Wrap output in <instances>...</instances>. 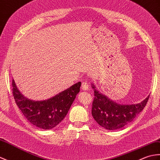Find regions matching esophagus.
<instances>
[{
  "mask_svg": "<svg viewBox=\"0 0 160 160\" xmlns=\"http://www.w3.org/2000/svg\"><path fill=\"white\" fill-rule=\"evenodd\" d=\"M82 90H87V89H88L89 88V85L88 84L87 82H82Z\"/></svg>",
  "mask_w": 160,
  "mask_h": 160,
  "instance_id": "esophagus-1",
  "label": "esophagus"
}]
</instances>
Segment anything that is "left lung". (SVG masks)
Here are the masks:
<instances>
[{"mask_svg":"<svg viewBox=\"0 0 160 160\" xmlns=\"http://www.w3.org/2000/svg\"><path fill=\"white\" fill-rule=\"evenodd\" d=\"M94 95L91 113L98 123L108 130L123 128L133 121L145 107L149 95L139 103L136 104H118L100 92L93 84Z\"/></svg>","mask_w":160,"mask_h":160,"instance_id":"8db88e82","label":"left lung"}]
</instances>
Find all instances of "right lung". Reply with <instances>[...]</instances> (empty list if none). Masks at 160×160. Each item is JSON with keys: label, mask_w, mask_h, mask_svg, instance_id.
I'll list each match as a JSON object with an SVG mask.
<instances>
[{"label": "right lung", "mask_w": 160, "mask_h": 160, "mask_svg": "<svg viewBox=\"0 0 160 160\" xmlns=\"http://www.w3.org/2000/svg\"><path fill=\"white\" fill-rule=\"evenodd\" d=\"M13 95L16 104L26 118L41 129H50L63 120L79 93L81 82L72 85L54 97L43 101L28 99L18 90L13 79Z\"/></svg>", "instance_id": "add662e5"}]
</instances>
